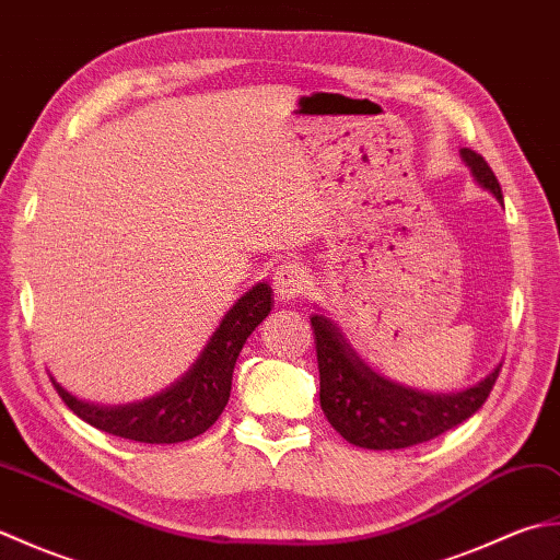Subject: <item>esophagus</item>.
Here are the masks:
<instances>
[{"mask_svg":"<svg viewBox=\"0 0 560 560\" xmlns=\"http://www.w3.org/2000/svg\"><path fill=\"white\" fill-rule=\"evenodd\" d=\"M307 289V273L299 261H283V265L273 273V291L281 301H293L303 295Z\"/></svg>","mask_w":560,"mask_h":560,"instance_id":"esophagus-1","label":"esophagus"}]
</instances>
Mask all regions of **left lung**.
<instances>
[{"label":"left lung","mask_w":560,"mask_h":560,"mask_svg":"<svg viewBox=\"0 0 560 560\" xmlns=\"http://www.w3.org/2000/svg\"><path fill=\"white\" fill-rule=\"evenodd\" d=\"M459 156L474 180L503 205L501 185L483 156L471 149H462ZM311 325L319 368V407L335 431L359 447L401 450L443 435L483 407L501 373L498 365L469 389L431 395L377 375L329 317L313 315Z\"/></svg>","instance_id":"8db88e82"}]
</instances>
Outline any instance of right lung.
<instances>
[{"mask_svg":"<svg viewBox=\"0 0 560 560\" xmlns=\"http://www.w3.org/2000/svg\"><path fill=\"white\" fill-rule=\"evenodd\" d=\"M273 305L269 283H257L221 319L219 329L201 351L197 363L161 395L125 407H98L81 401L57 385V395L79 419L125 440L151 445L185 443L217 423L231 397V380L237 353Z\"/></svg>","mask_w":560,"mask_h":560,"instance_id":"1","label":"right lung"}]
</instances>
